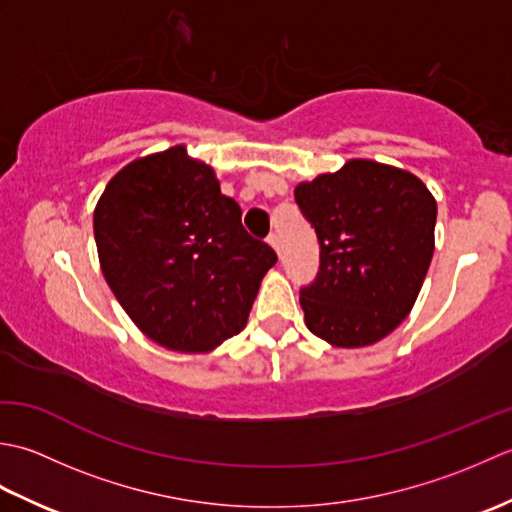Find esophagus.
<instances>
[{
  "label": "esophagus",
  "instance_id": "obj_1",
  "mask_svg": "<svg viewBox=\"0 0 512 512\" xmlns=\"http://www.w3.org/2000/svg\"><path fill=\"white\" fill-rule=\"evenodd\" d=\"M268 244L273 246V248L277 250V253L281 250V244H279V237H277V233H270V235H268Z\"/></svg>",
  "mask_w": 512,
  "mask_h": 512
}]
</instances>
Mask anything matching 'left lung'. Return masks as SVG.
<instances>
[{
  "instance_id": "8db88e82",
  "label": "left lung",
  "mask_w": 512,
  "mask_h": 512,
  "mask_svg": "<svg viewBox=\"0 0 512 512\" xmlns=\"http://www.w3.org/2000/svg\"><path fill=\"white\" fill-rule=\"evenodd\" d=\"M317 233L319 273L299 290L312 334L363 347L407 317L433 257L438 206L409 171L350 160L295 189Z\"/></svg>"
}]
</instances>
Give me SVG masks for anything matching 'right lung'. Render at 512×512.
Returning <instances> with one entry per match:
<instances>
[{
    "label": "right lung",
    "mask_w": 512,
    "mask_h": 512,
    "mask_svg": "<svg viewBox=\"0 0 512 512\" xmlns=\"http://www.w3.org/2000/svg\"><path fill=\"white\" fill-rule=\"evenodd\" d=\"M103 275L151 341L206 352L246 325L277 253L184 147L118 171L94 211Z\"/></svg>",
    "instance_id": "1"
}]
</instances>
